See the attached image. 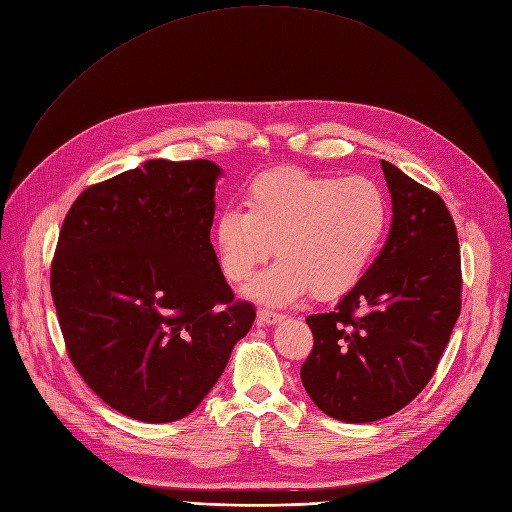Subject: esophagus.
Listing matches in <instances>:
<instances>
[{
	"mask_svg": "<svg viewBox=\"0 0 512 512\" xmlns=\"http://www.w3.org/2000/svg\"><path fill=\"white\" fill-rule=\"evenodd\" d=\"M282 320H284V316L276 314V311H270V309H259L257 311V322L263 324V326H274V324H278Z\"/></svg>",
	"mask_w": 512,
	"mask_h": 512,
	"instance_id": "obj_1",
	"label": "esophagus"
}]
</instances>
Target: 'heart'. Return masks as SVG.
<instances>
[{"label":"heart","instance_id":"heart-1","mask_svg":"<svg viewBox=\"0 0 512 512\" xmlns=\"http://www.w3.org/2000/svg\"><path fill=\"white\" fill-rule=\"evenodd\" d=\"M389 224L383 190L366 177L278 169L244 194V213L228 209L213 224L221 274L240 284L276 251L280 257L244 295L265 305H293L314 293L343 297L360 282Z\"/></svg>","mask_w":512,"mask_h":512}]
</instances>
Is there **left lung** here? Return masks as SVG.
I'll list each match as a JSON object with an SVG mask.
<instances>
[{"label":"left lung","mask_w":512,"mask_h":512,"mask_svg":"<svg viewBox=\"0 0 512 512\" xmlns=\"http://www.w3.org/2000/svg\"><path fill=\"white\" fill-rule=\"evenodd\" d=\"M391 230L379 257L330 314L307 318V395L343 422H372L425 389L460 316V247L439 194L381 161Z\"/></svg>","instance_id":"left-lung-1"}]
</instances>
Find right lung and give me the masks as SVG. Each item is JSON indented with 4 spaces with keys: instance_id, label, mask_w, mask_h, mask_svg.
<instances>
[{
    "instance_id": "1",
    "label": "right lung",
    "mask_w": 512,
    "mask_h": 512,
    "mask_svg": "<svg viewBox=\"0 0 512 512\" xmlns=\"http://www.w3.org/2000/svg\"><path fill=\"white\" fill-rule=\"evenodd\" d=\"M219 175L205 159L146 161L81 192L60 230L50 286L71 360L110 408L152 425L201 404L255 322L211 244Z\"/></svg>"
}]
</instances>
